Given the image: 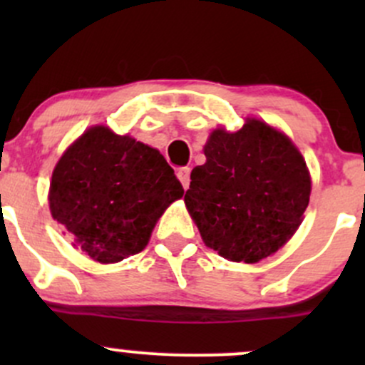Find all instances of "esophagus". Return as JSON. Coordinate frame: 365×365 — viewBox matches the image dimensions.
<instances>
[{
    "label": "esophagus",
    "instance_id": "34e87169",
    "mask_svg": "<svg viewBox=\"0 0 365 365\" xmlns=\"http://www.w3.org/2000/svg\"><path fill=\"white\" fill-rule=\"evenodd\" d=\"M177 177H178L180 182H182L183 188H185V190H187L188 185H190V168H188V166H183V168H178Z\"/></svg>",
    "mask_w": 365,
    "mask_h": 365
}]
</instances>
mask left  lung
<instances>
[{"instance_id": "obj_1", "label": "left lung", "mask_w": 365, "mask_h": 365, "mask_svg": "<svg viewBox=\"0 0 365 365\" xmlns=\"http://www.w3.org/2000/svg\"><path fill=\"white\" fill-rule=\"evenodd\" d=\"M206 163L190 173L185 206L204 244L221 257L254 264L290 240L304 220L311 175L293 142L261 120L217 128Z\"/></svg>"}]
</instances>
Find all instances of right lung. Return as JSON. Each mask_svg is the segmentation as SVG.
Returning a JSON list of instances; mask_svg holds the SVG:
<instances>
[{"label": "right lung", "mask_w": 365, "mask_h": 365, "mask_svg": "<svg viewBox=\"0 0 365 365\" xmlns=\"http://www.w3.org/2000/svg\"><path fill=\"white\" fill-rule=\"evenodd\" d=\"M182 195L158 149L98 125L54 166L49 209L75 247L111 264L139 254L165 209Z\"/></svg>", "instance_id": "right-lung-1"}]
</instances>
